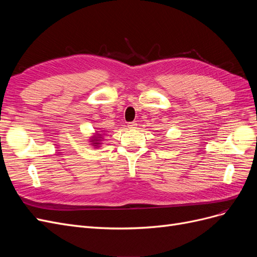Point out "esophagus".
Here are the masks:
<instances>
[{
	"instance_id": "esophagus-1",
	"label": "esophagus",
	"mask_w": 257,
	"mask_h": 257,
	"mask_svg": "<svg viewBox=\"0 0 257 257\" xmlns=\"http://www.w3.org/2000/svg\"><path fill=\"white\" fill-rule=\"evenodd\" d=\"M127 126H128L130 128H136V127H137V123H136V122H130V123L127 124Z\"/></svg>"
}]
</instances>
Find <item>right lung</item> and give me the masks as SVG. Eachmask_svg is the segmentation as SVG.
<instances>
[{
	"instance_id": "obj_1",
	"label": "right lung",
	"mask_w": 257,
	"mask_h": 257,
	"mask_svg": "<svg viewBox=\"0 0 257 257\" xmlns=\"http://www.w3.org/2000/svg\"><path fill=\"white\" fill-rule=\"evenodd\" d=\"M98 135H99V134H98ZM98 138H100V137H98ZM98 138H97V139H94V141H92V143H93L92 145H95V146L98 145L99 143H96V142H99V141H100V139H98Z\"/></svg>"
}]
</instances>
